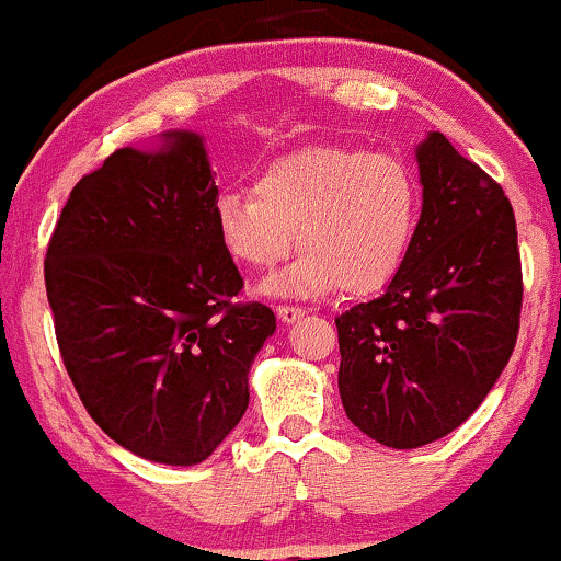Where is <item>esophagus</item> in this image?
Segmentation results:
<instances>
[{
  "label": "esophagus",
  "instance_id": "1",
  "mask_svg": "<svg viewBox=\"0 0 561 561\" xmlns=\"http://www.w3.org/2000/svg\"><path fill=\"white\" fill-rule=\"evenodd\" d=\"M306 313H308V310L300 308V306H276V316H279V319L285 323L300 321Z\"/></svg>",
  "mask_w": 561,
  "mask_h": 561
}]
</instances>
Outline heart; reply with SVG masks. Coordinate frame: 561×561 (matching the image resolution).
Here are the masks:
<instances>
[{
    "mask_svg": "<svg viewBox=\"0 0 561 561\" xmlns=\"http://www.w3.org/2000/svg\"><path fill=\"white\" fill-rule=\"evenodd\" d=\"M421 187L402 159L345 146H306L272 159L251 191L216 198L221 248L248 268H274L302 253L266 285L272 295L319 298L345 287L368 295L400 272L415 238Z\"/></svg>",
    "mask_w": 561,
    "mask_h": 561,
    "instance_id": "heart-1",
    "label": "heart"
}]
</instances>
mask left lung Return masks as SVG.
<instances>
[{
  "label": "left lung",
  "instance_id": "left-lung-1",
  "mask_svg": "<svg viewBox=\"0 0 561 561\" xmlns=\"http://www.w3.org/2000/svg\"><path fill=\"white\" fill-rule=\"evenodd\" d=\"M423 208L381 298L336 316L340 397L363 434L415 449L462 426L519 332L523 268L502 185L442 133L415 151Z\"/></svg>",
  "mask_w": 561,
  "mask_h": 561
}]
</instances>
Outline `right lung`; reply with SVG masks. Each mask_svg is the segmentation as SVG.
<instances>
[{"label":"right lung","instance_id":"obj_1","mask_svg":"<svg viewBox=\"0 0 561 561\" xmlns=\"http://www.w3.org/2000/svg\"><path fill=\"white\" fill-rule=\"evenodd\" d=\"M204 138L119 148L72 187L44 261L54 334L80 402L151 462L198 465L248 410L274 310L234 302L242 276L214 227Z\"/></svg>","mask_w":561,"mask_h":561}]
</instances>
